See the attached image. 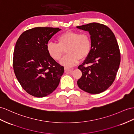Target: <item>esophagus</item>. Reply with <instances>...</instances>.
I'll list each match as a JSON object with an SVG mask.
<instances>
[{
    "mask_svg": "<svg viewBox=\"0 0 134 134\" xmlns=\"http://www.w3.org/2000/svg\"><path fill=\"white\" fill-rule=\"evenodd\" d=\"M64 70H65V71H66V72H71V71H72V69H71V68H68V67H64Z\"/></svg>",
    "mask_w": 134,
    "mask_h": 134,
    "instance_id": "1",
    "label": "esophagus"
}]
</instances>
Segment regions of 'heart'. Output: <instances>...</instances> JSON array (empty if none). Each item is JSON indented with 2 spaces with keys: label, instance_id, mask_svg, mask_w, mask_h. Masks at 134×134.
Wrapping results in <instances>:
<instances>
[{
  "label": "heart",
  "instance_id": "1",
  "mask_svg": "<svg viewBox=\"0 0 134 134\" xmlns=\"http://www.w3.org/2000/svg\"><path fill=\"white\" fill-rule=\"evenodd\" d=\"M57 40L58 44L47 43V52L53 59L59 61L66 50L67 55L61 61V64L65 66H75L80 59L87 58L91 51V40L87 33L67 30L58 36Z\"/></svg>",
  "mask_w": 134,
  "mask_h": 134
}]
</instances>
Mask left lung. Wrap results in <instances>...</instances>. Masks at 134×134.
<instances>
[{"mask_svg": "<svg viewBox=\"0 0 134 134\" xmlns=\"http://www.w3.org/2000/svg\"><path fill=\"white\" fill-rule=\"evenodd\" d=\"M91 35L92 48L83 63L77 80L81 90L91 94L106 91L114 82L121 62V54L114 33L107 26L97 23L78 26Z\"/></svg>", "mask_w": 134, "mask_h": 134, "instance_id": "obj_1", "label": "left lung"}]
</instances>
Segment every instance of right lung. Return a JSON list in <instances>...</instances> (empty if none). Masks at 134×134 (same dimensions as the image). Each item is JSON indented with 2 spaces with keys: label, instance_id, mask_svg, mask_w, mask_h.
I'll list each match as a JSON object with an SVG mask.
<instances>
[{
  "label": "right lung",
  "instance_id": "1",
  "mask_svg": "<svg viewBox=\"0 0 134 134\" xmlns=\"http://www.w3.org/2000/svg\"><path fill=\"white\" fill-rule=\"evenodd\" d=\"M59 28L36 27L24 32L16 43L13 67L27 93L36 97L51 94L59 84L64 67L48 54L46 46Z\"/></svg>",
  "mask_w": 134,
  "mask_h": 134
}]
</instances>
